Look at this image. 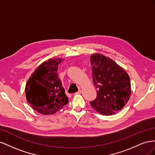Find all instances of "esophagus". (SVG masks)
<instances>
[{
	"label": "esophagus",
	"instance_id": "obj_1",
	"mask_svg": "<svg viewBox=\"0 0 155 155\" xmlns=\"http://www.w3.org/2000/svg\"><path fill=\"white\" fill-rule=\"evenodd\" d=\"M81 94V91L79 90L78 92H76V93H75V94Z\"/></svg>",
	"mask_w": 155,
	"mask_h": 155
}]
</instances>
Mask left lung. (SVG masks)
I'll list each match as a JSON object with an SVG mask.
<instances>
[{"mask_svg": "<svg viewBox=\"0 0 155 155\" xmlns=\"http://www.w3.org/2000/svg\"><path fill=\"white\" fill-rule=\"evenodd\" d=\"M97 97L91 105L100 114H115L127 104L131 94L130 78L113 60L100 54L91 57Z\"/></svg>", "mask_w": 155, "mask_h": 155, "instance_id": "obj_1", "label": "left lung"}]
</instances>
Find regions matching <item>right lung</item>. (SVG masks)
Masks as SVG:
<instances>
[{"label": "right lung", "instance_id": "right-lung-1", "mask_svg": "<svg viewBox=\"0 0 155 155\" xmlns=\"http://www.w3.org/2000/svg\"><path fill=\"white\" fill-rule=\"evenodd\" d=\"M63 61L56 58L45 61L35 70L26 83V100L41 114H53L68 102L58 73L59 64Z\"/></svg>", "mask_w": 155, "mask_h": 155}]
</instances>
